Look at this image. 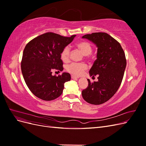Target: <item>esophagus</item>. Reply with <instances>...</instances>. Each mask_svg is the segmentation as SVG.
I'll use <instances>...</instances> for the list:
<instances>
[{"mask_svg": "<svg viewBox=\"0 0 146 146\" xmlns=\"http://www.w3.org/2000/svg\"><path fill=\"white\" fill-rule=\"evenodd\" d=\"M71 78H72V79H77V78H78V77L74 76V75H72V76H71Z\"/></svg>", "mask_w": 146, "mask_h": 146, "instance_id": "34e87169", "label": "esophagus"}]
</instances>
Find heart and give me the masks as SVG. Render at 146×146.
<instances>
[{
	"label": "heart",
	"instance_id": "heart-1",
	"mask_svg": "<svg viewBox=\"0 0 146 146\" xmlns=\"http://www.w3.org/2000/svg\"><path fill=\"white\" fill-rule=\"evenodd\" d=\"M76 46L79 48L87 58L90 57V54L92 51V47L91 44L86 41H82L76 44ZM70 47L67 46L64 47L61 50L60 56L61 59L64 62H67L70 58ZM88 68V66L85 63H75L72 62L66 66V69L68 72L75 76H80L83 72Z\"/></svg>",
	"mask_w": 146,
	"mask_h": 146
}]
</instances>
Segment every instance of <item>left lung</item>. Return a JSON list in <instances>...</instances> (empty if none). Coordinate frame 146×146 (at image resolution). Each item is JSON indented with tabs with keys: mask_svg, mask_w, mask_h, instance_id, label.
Masks as SVG:
<instances>
[{
	"mask_svg": "<svg viewBox=\"0 0 146 146\" xmlns=\"http://www.w3.org/2000/svg\"><path fill=\"white\" fill-rule=\"evenodd\" d=\"M88 39L98 47L97 59L90 70V76L98 75V81L91 83L82 91L83 99L92 105L102 104L116 93L124 74L127 61L125 53L118 41L107 33L87 34Z\"/></svg>",
	"mask_w": 146,
	"mask_h": 146,
	"instance_id": "obj_1",
	"label": "left lung"
}]
</instances>
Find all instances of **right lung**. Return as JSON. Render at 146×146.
<instances>
[{
  "mask_svg": "<svg viewBox=\"0 0 146 146\" xmlns=\"http://www.w3.org/2000/svg\"><path fill=\"white\" fill-rule=\"evenodd\" d=\"M76 35L65 37L48 32L35 38L25 46L21 61L23 77L31 92L37 98L50 101L62 94L70 75L63 72L52 76V70H63L60 54Z\"/></svg>",
  "mask_w": 146,
  "mask_h": 146,
  "instance_id": "obj_1",
  "label": "right lung"
}]
</instances>
